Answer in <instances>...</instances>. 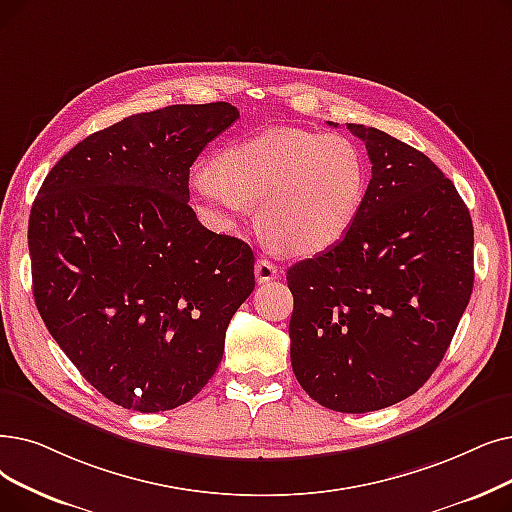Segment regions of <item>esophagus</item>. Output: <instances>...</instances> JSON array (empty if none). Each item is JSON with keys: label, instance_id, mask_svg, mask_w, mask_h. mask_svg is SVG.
Returning a JSON list of instances; mask_svg holds the SVG:
<instances>
[{"label": "esophagus", "instance_id": "esophagus-1", "mask_svg": "<svg viewBox=\"0 0 512 512\" xmlns=\"http://www.w3.org/2000/svg\"><path fill=\"white\" fill-rule=\"evenodd\" d=\"M255 278H257L259 284L276 280V278H278V268H276V265H274L270 259L261 257V259H257V263H255Z\"/></svg>", "mask_w": 512, "mask_h": 512}]
</instances>
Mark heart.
<instances>
[{"mask_svg": "<svg viewBox=\"0 0 512 512\" xmlns=\"http://www.w3.org/2000/svg\"><path fill=\"white\" fill-rule=\"evenodd\" d=\"M190 186L217 230H234L261 203V221L274 242L314 255L353 226L366 167L358 146L337 133L272 129L221 150L215 171L194 169Z\"/></svg>", "mask_w": 512, "mask_h": 512, "instance_id": "b5f03b06", "label": "heart"}]
</instances>
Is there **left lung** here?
<instances>
[{
  "instance_id": "8db88e82",
  "label": "left lung",
  "mask_w": 512,
  "mask_h": 512,
  "mask_svg": "<svg viewBox=\"0 0 512 512\" xmlns=\"http://www.w3.org/2000/svg\"><path fill=\"white\" fill-rule=\"evenodd\" d=\"M347 129L366 144L372 180L343 240L286 272L288 335L305 393L364 414L416 393L446 355L473 293V221L427 154Z\"/></svg>"
}]
</instances>
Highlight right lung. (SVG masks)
<instances>
[{
  "label": "right lung",
  "mask_w": 512,
  "mask_h": 512,
  "mask_svg": "<svg viewBox=\"0 0 512 512\" xmlns=\"http://www.w3.org/2000/svg\"><path fill=\"white\" fill-rule=\"evenodd\" d=\"M238 117L228 102L131 115L66 152L33 203L39 316L83 379L127 410L190 402L255 288L249 244L188 205L192 163Z\"/></svg>",
  "instance_id": "add662e5"
}]
</instances>
